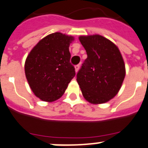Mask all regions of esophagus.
I'll return each mask as SVG.
<instances>
[{"label":"esophagus","instance_id":"obj_1","mask_svg":"<svg viewBox=\"0 0 148 148\" xmlns=\"http://www.w3.org/2000/svg\"><path fill=\"white\" fill-rule=\"evenodd\" d=\"M79 68H80V66H79V65H76V66H75V73H78V70H79Z\"/></svg>","mask_w":148,"mask_h":148}]
</instances>
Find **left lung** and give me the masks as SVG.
<instances>
[{"instance_id": "1", "label": "left lung", "mask_w": 148, "mask_h": 148, "mask_svg": "<svg viewBox=\"0 0 148 148\" xmlns=\"http://www.w3.org/2000/svg\"><path fill=\"white\" fill-rule=\"evenodd\" d=\"M87 58L77 74L84 98L93 104L114 98L125 77V64L118 47L100 35L78 38Z\"/></svg>"}]
</instances>
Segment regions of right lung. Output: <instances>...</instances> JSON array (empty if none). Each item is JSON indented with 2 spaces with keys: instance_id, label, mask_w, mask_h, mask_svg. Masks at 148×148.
I'll list each match as a JSON object with an SVG mask.
<instances>
[{
  "instance_id": "add662e5",
  "label": "right lung",
  "mask_w": 148,
  "mask_h": 148,
  "mask_svg": "<svg viewBox=\"0 0 148 148\" xmlns=\"http://www.w3.org/2000/svg\"><path fill=\"white\" fill-rule=\"evenodd\" d=\"M73 40V36L61 32L49 34L39 40L27 56L26 78L40 100L52 102L61 98L75 76L69 50Z\"/></svg>"
}]
</instances>
